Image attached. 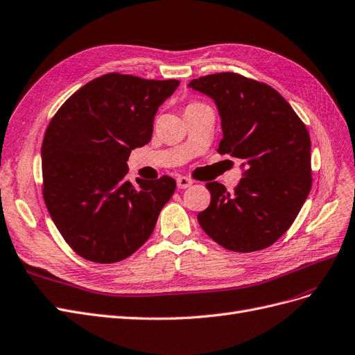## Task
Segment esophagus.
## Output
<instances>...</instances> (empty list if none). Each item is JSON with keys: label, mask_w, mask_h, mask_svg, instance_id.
Here are the masks:
<instances>
[{"label": "esophagus", "mask_w": 355, "mask_h": 355, "mask_svg": "<svg viewBox=\"0 0 355 355\" xmlns=\"http://www.w3.org/2000/svg\"><path fill=\"white\" fill-rule=\"evenodd\" d=\"M191 184H193V180H190V178H187V177H178V178H177V186H178V189H181V190H184V189L190 187Z\"/></svg>", "instance_id": "1"}]
</instances>
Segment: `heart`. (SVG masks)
I'll return each instance as SVG.
<instances>
[{
	"label": "heart",
	"mask_w": 355,
	"mask_h": 355,
	"mask_svg": "<svg viewBox=\"0 0 355 355\" xmlns=\"http://www.w3.org/2000/svg\"><path fill=\"white\" fill-rule=\"evenodd\" d=\"M198 105H200V103H196V101H193V103H190V105H189L187 107H191V106H198ZM187 107H186V109H187Z\"/></svg>",
	"instance_id": "obj_1"
}]
</instances>
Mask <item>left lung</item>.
Segmentation results:
<instances>
[{
    "mask_svg": "<svg viewBox=\"0 0 355 355\" xmlns=\"http://www.w3.org/2000/svg\"><path fill=\"white\" fill-rule=\"evenodd\" d=\"M221 118L218 152L242 159L234 193L216 181L198 221L214 242L234 252L271 246L295 221L311 190V140L304 122L276 89L233 72L193 79Z\"/></svg>",
    "mask_w": 355,
    "mask_h": 355,
    "instance_id": "obj_1",
    "label": "left lung"
}]
</instances>
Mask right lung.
I'll list each match as a JSON object with an SVG mask.
<instances>
[{
    "instance_id": "obj_1",
    "label": "right lung",
    "mask_w": 355,
    "mask_h": 355,
    "mask_svg": "<svg viewBox=\"0 0 355 355\" xmlns=\"http://www.w3.org/2000/svg\"><path fill=\"white\" fill-rule=\"evenodd\" d=\"M180 81L107 73L67 98L45 131L44 200L66 243L98 264L132 255L153 233L175 180L137 178L131 150L152 140L157 107Z\"/></svg>"
}]
</instances>
